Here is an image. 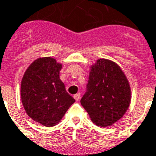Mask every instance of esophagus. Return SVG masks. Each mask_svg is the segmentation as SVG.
Instances as JSON below:
<instances>
[{
  "mask_svg": "<svg viewBox=\"0 0 156 156\" xmlns=\"http://www.w3.org/2000/svg\"><path fill=\"white\" fill-rule=\"evenodd\" d=\"M74 99L76 100V101H79V99H80V94H74Z\"/></svg>",
  "mask_w": 156,
  "mask_h": 156,
  "instance_id": "1",
  "label": "esophagus"
}]
</instances>
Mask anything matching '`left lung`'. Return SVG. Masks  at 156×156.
<instances>
[{
	"mask_svg": "<svg viewBox=\"0 0 156 156\" xmlns=\"http://www.w3.org/2000/svg\"><path fill=\"white\" fill-rule=\"evenodd\" d=\"M130 101V86L120 66L110 60H97L81 99L93 122L100 127L110 126L124 116Z\"/></svg>",
	"mask_w": 156,
	"mask_h": 156,
	"instance_id": "left-lung-1",
	"label": "left lung"
}]
</instances>
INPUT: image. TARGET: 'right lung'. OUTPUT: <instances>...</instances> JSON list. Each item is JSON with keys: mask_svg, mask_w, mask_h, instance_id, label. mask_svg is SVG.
Listing matches in <instances>:
<instances>
[{"mask_svg": "<svg viewBox=\"0 0 156 156\" xmlns=\"http://www.w3.org/2000/svg\"><path fill=\"white\" fill-rule=\"evenodd\" d=\"M62 64L51 57L35 60L23 76L22 104L27 114L36 122L52 127L59 122L75 101L60 80Z\"/></svg>", "mask_w": 156, "mask_h": 156, "instance_id": "add662e5", "label": "right lung"}]
</instances>
